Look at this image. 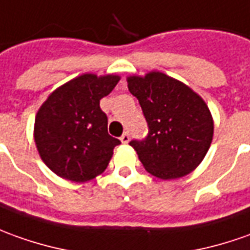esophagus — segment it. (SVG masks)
Segmentation results:
<instances>
[{
  "mask_svg": "<svg viewBox=\"0 0 250 250\" xmlns=\"http://www.w3.org/2000/svg\"><path fill=\"white\" fill-rule=\"evenodd\" d=\"M120 141H122V144H128V142H130V134H128V132H125V134L120 137Z\"/></svg>",
  "mask_w": 250,
  "mask_h": 250,
  "instance_id": "esophagus-1",
  "label": "esophagus"
}]
</instances>
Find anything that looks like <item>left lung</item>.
I'll use <instances>...</instances> for the list:
<instances>
[{"instance_id":"left-lung-1","label":"left lung","mask_w":250,"mask_h":250,"mask_svg":"<svg viewBox=\"0 0 250 250\" xmlns=\"http://www.w3.org/2000/svg\"><path fill=\"white\" fill-rule=\"evenodd\" d=\"M127 86L149 125L145 141L130 142L144 168L163 181L194 171L213 138V118L203 97L160 71L128 75Z\"/></svg>"}]
</instances>
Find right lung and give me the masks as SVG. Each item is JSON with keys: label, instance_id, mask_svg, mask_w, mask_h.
<instances>
[{"label": "right lung", "instance_id": "1", "mask_svg": "<svg viewBox=\"0 0 250 250\" xmlns=\"http://www.w3.org/2000/svg\"><path fill=\"white\" fill-rule=\"evenodd\" d=\"M119 81L116 74H82L53 90L40 106L34 142L42 161L57 176L83 183L106 169L120 141L108 134L100 100Z\"/></svg>", "mask_w": 250, "mask_h": 250}]
</instances>
